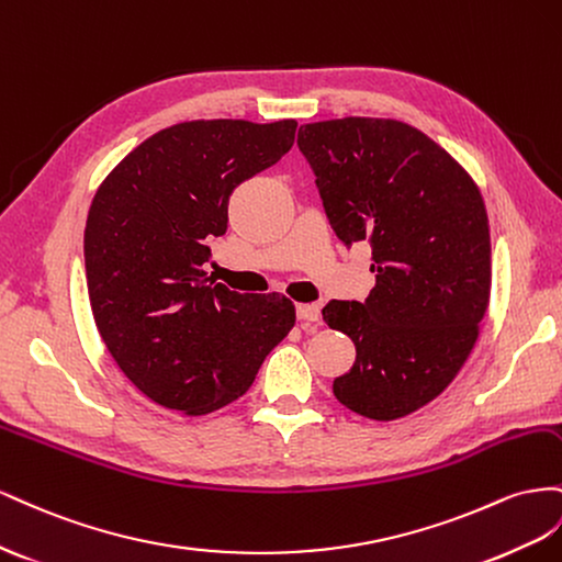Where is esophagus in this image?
Wrapping results in <instances>:
<instances>
[{
    "mask_svg": "<svg viewBox=\"0 0 562 562\" xmlns=\"http://www.w3.org/2000/svg\"><path fill=\"white\" fill-rule=\"evenodd\" d=\"M296 317H299L301 325H315L319 319V306H317V303H299Z\"/></svg>",
    "mask_w": 562,
    "mask_h": 562,
    "instance_id": "obj_1",
    "label": "esophagus"
}]
</instances>
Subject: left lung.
Returning <instances> with one entry per match:
<instances>
[{"label":"left lung","mask_w":562,"mask_h":562,"mask_svg":"<svg viewBox=\"0 0 562 562\" xmlns=\"http://www.w3.org/2000/svg\"><path fill=\"white\" fill-rule=\"evenodd\" d=\"M296 143L331 231L346 247L370 243L376 272L362 303L323 308L358 350L334 395L367 419H400L450 386L475 346L492 284L483 195L450 153L397 120L303 124Z\"/></svg>","instance_id":"8db88e82"}]
</instances>
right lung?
I'll use <instances>...</instances> for the list:
<instances>
[{
    "label": "right lung",
    "instance_id": "right-lung-1",
    "mask_svg": "<svg viewBox=\"0 0 562 562\" xmlns=\"http://www.w3.org/2000/svg\"><path fill=\"white\" fill-rule=\"evenodd\" d=\"M296 122H181L146 138L95 190L85 228L95 327L124 376L190 416L245 395L296 323L294 303L214 284L210 239L233 190L294 146Z\"/></svg>",
    "mask_w": 562,
    "mask_h": 562
}]
</instances>
